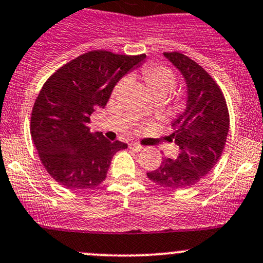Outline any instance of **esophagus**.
<instances>
[{
  "mask_svg": "<svg viewBox=\"0 0 263 263\" xmlns=\"http://www.w3.org/2000/svg\"><path fill=\"white\" fill-rule=\"evenodd\" d=\"M128 147L131 148V150H135V151H141L143 148L140 143H136V142H131L128 145Z\"/></svg>",
  "mask_w": 263,
  "mask_h": 263,
  "instance_id": "esophagus-1",
  "label": "esophagus"
}]
</instances>
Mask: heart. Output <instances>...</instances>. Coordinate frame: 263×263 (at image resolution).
I'll use <instances>...</instances> for the list:
<instances>
[{"label": "heart", "mask_w": 263, "mask_h": 263, "mask_svg": "<svg viewBox=\"0 0 263 263\" xmlns=\"http://www.w3.org/2000/svg\"><path fill=\"white\" fill-rule=\"evenodd\" d=\"M142 78L145 81L146 84H147L148 89L153 95H156V93H165V95H168L170 92H173L174 87L176 84V77L175 74L173 73L171 69L166 68V66L162 65H145L142 68ZM126 78L121 79L120 82L116 84L115 89H113V95L117 96L120 95L121 92L124 89V87L127 85Z\"/></svg>", "instance_id": "b5f03b06"}]
</instances>
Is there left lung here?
Segmentation results:
<instances>
[{
    "mask_svg": "<svg viewBox=\"0 0 263 263\" xmlns=\"http://www.w3.org/2000/svg\"><path fill=\"white\" fill-rule=\"evenodd\" d=\"M164 55L185 78L187 103L173 122L174 132L168 136L179 146L178 157H164L147 178L166 189H186L219 161L229 129L228 107L222 89L203 66L179 51Z\"/></svg>",
    "mask_w": 263,
    "mask_h": 263,
    "instance_id": "8db88e82",
    "label": "left lung"
}]
</instances>
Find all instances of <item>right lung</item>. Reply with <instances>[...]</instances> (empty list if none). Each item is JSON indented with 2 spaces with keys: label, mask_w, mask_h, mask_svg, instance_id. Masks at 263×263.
<instances>
[{
  "label": "right lung",
  "mask_w": 263,
  "mask_h": 263,
  "mask_svg": "<svg viewBox=\"0 0 263 263\" xmlns=\"http://www.w3.org/2000/svg\"><path fill=\"white\" fill-rule=\"evenodd\" d=\"M146 58L93 50L70 60L44 83L31 113L40 161L68 189H92L106 179L112 157L127 148L90 134V115L104 108L116 83Z\"/></svg>",
  "instance_id": "add662e5"
}]
</instances>
